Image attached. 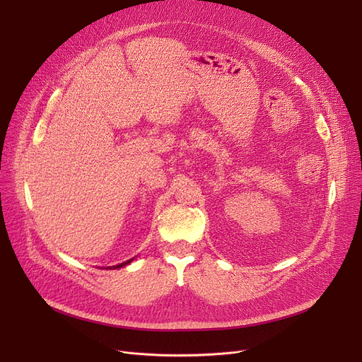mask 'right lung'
Listing matches in <instances>:
<instances>
[{
  "label": "right lung",
  "instance_id": "1",
  "mask_svg": "<svg viewBox=\"0 0 362 362\" xmlns=\"http://www.w3.org/2000/svg\"><path fill=\"white\" fill-rule=\"evenodd\" d=\"M133 261V258L132 259H127V261H124V262H122V264H117V265H112V267H107V270L110 269V270H114V269H120V267H124V265H127V264H130Z\"/></svg>",
  "mask_w": 362,
  "mask_h": 362
}]
</instances>
